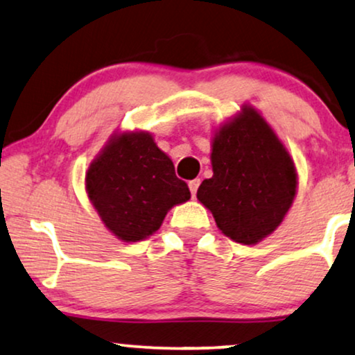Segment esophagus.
<instances>
[{
	"instance_id": "1",
	"label": "esophagus",
	"mask_w": 355,
	"mask_h": 355,
	"mask_svg": "<svg viewBox=\"0 0 355 355\" xmlns=\"http://www.w3.org/2000/svg\"><path fill=\"white\" fill-rule=\"evenodd\" d=\"M200 183H201L200 178H195V180H191L190 183H188V187H190V191H191L193 198H195V196H196V190H198Z\"/></svg>"
}]
</instances>
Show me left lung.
<instances>
[{
    "mask_svg": "<svg viewBox=\"0 0 355 355\" xmlns=\"http://www.w3.org/2000/svg\"><path fill=\"white\" fill-rule=\"evenodd\" d=\"M213 177L196 198L213 214L224 236L257 244L280 226L297 195L293 159L255 107L219 125L211 141Z\"/></svg>",
    "mask_w": 355,
    "mask_h": 355,
    "instance_id": "1",
    "label": "left lung"
}]
</instances>
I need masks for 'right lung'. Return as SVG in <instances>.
<instances>
[{
	"label": "right lung",
	"mask_w": 355,
	"mask_h": 355,
	"mask_svg": "<svg viewBox=\"0 0 355 355\" xmlns=\"http://www.w3.org/2000/svg\"><path fill=\"white\" fill-rule=\"evenodd\" d=\"M85 188L107 231L123 242L147 239L191 196L170 157L144 131L113 134L89 164Z\"/></svg>",
	"instance_id": "right-lung-1"
}]
</instances>
